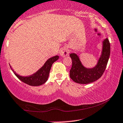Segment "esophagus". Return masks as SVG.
<instances>
[{
    "mask_svg": "<svg viewBox=\"0 0 123 123\" xmlns=\"http://www.w3.org/2000/svg\"><path fill=\"white\" fill-rule=\"evenodd\" d=\"M69 50L68 49L66 48V47H63V48L61 50H60V55L62 56V57H65V56H67L68 54H69Z\"/></svg>",
    "mask_w": 123,
    "mask_h": 123,
    "instance_id": "esophagus-1",
    "label": "esophagus"
}]
</instances>
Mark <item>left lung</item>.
Returning a JSON list of instances; mask_svg holds the SVG:
<instances>
[{
	"label": "left lung",
	"instance_id": "1",
	"mask_svg": "<svg viewBox=\"0 0 123 123\" xmlns=\"http://www.w3.org/2000/svg\"><path fill=\"white\" fill-rule=\"evenodd\" d=\"M111 47L108 38L102 41V48L97 64L92 68H86L81 62L76 53L70 54L72 60V67L70 70V77L75 82L87 84L94 82L101 77L105 70L109 55Z\"/></svg>",
	"mask_w": 123,
	"mask_h": 123
}]
</instances>
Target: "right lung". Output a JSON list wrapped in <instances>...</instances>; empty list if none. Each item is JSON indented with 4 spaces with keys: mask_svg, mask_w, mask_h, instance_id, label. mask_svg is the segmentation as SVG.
Here are the masks:
<instances>
[{
    "mask_svg": "<svg viewBox=\"0 0 123 123\" xmlns=\"http://www.w3.org/2000/svg\"><path fill=\"white\" fill-rule=\"evenodd\" d=\"M59 56L55 55L54 57L50 58L47 60L45 64L43 65L38 71H37L35 73L32 74L29 76H22L16 73L15 71L12 69L11 65H10V68H11V70L13 71L14 73L16 76L23 82L25 84H27L28 85L31 86H39L45 84L48 79L49 76V73L50 69H51V66L53 63L56 61L58 60Z\"/></svg>",
    "mask_w": 123,
    "mask_h": 123,
    "instance_id": "obj_1",
    "label": "right lung"
}]
</instances>
